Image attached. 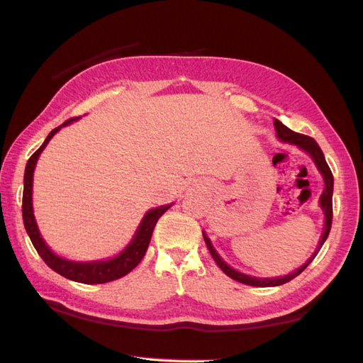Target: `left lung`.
Returning a JSON list of instances; mask_svg holds the SVG:
<instances>
[{"instance_id":"8db88e82","label":"left lung","mask_w":363,"mask_h":363,"mask_svg":"<svg viewBox=\"0 0 363 363\" xmlns=\"http://www.w3.org/2000/svg\"><path fill=\"white\" fill-rule=\"evenodd\" d=\"M274 129H276V137L277 140L281 143H287V145H293L299 148L301 151H304L306 154H309V157L312 159L315 168L318 169V173L323 177V182H325V189H323V194L320 196V209L325 215V225H323V233L321 237L318 240V246L315 248L312 256L306 260V264L301 265L299 268H296L295 272H291L289 274H284V276H276V277H257V276H251V274H246L238 272V269L233 268L230 265H228L225 260L221 259L220 254L217 252V250L213 248V245L211 242V238L207 237V234L203 230V237H204V242L207 245V248H209L213 260L217 262V265L225 272L229 277H233V279L246 284V285H252V287H276V285H282L285 282L291 281L293 277H296L299 273H303L306 267L311 264V262L317 256L318 251L321 250L323 243L326 242V238L329 235V230H330V225H333V194H334V176L330 173V168L328 167V162L325 159V154H323L321 148L318 146V143L313 140V138L303 135V134H298V133H293L291 129H289L285 125L279 120L274 118Z\"/></svg>"}]
</instances>
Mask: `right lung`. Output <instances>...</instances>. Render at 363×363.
Masks as SVG:
<instances>
[{"mask_svg":"<svg viewBox=\"0 0 363 363\" xmlns=\"http://www.w3.org/2000/svg\"><path fill=\"white\" fill-rule=\"evenodd\" d=\"M79 118H72L65 121L64 125H60L59 128L52 129L48 134V137L45 138V142L42 143L40 148H38L33 156L29 157L25 168V181H23L25 182V187H23V223H25L26 233L30 238V242H33L34 248L37 250L38 256H40L45 260V264L51 269H54V272L74 282L104 284V282L120 279V277L126 276L129 272H133V269L140 264L146 250H148L154 226H156V223L162 215H164L169 207L173 206V203L152 207V209L146 212L143 215L140 225L137 226V230L134 233L133 238H130V242L118 254H115L113 257L82 262V260L67 259L54 252L43 240L34 217V207H33L34 169H35L38 157H40L42 151L46 148V145L50 143L51 138L56 135L64 126L72 125L73 121Z\"/></svg>","mask_w":363,"mask_h":363,"instance_id":"obj_1","label":"right lung"}]
</instances>
